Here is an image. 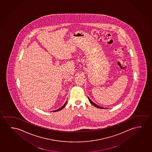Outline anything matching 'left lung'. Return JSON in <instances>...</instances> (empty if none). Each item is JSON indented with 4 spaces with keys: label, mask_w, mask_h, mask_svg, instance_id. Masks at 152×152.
Masks as SVG:
<instances>
[{
    "label": "left lung",
    "mask_w": 152,
    "mask_h": 152,
    "mask_svg": "<svg viewBox=\"0 0 152 152\" xmlns=\"http://www.w3.org/2000/svg\"><path fill=\"white\" fill-rule=\"evenodd\" d=\"M88 100L90 101V103H91V104L94 106L95 107H97V108H101V109H104V108H104V107H101L100 106H99V105H96V104H95L94 102H93L91 99H90V98L88 97Z\"/></svg>",
    "instance_id": "left-lung-1"
}]
</instances>
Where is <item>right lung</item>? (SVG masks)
I'll use <instances>...</instances> for the list:
<instances>
[{"instance_id":"obj_1","label":"right lung","mask_w":152,"mask_h":152,"mask_svg":"<svg viewBox=\"0 0 152 152\" xmlns=\"http://www.w3.org/2000/svg\"><path fill=\"white\" fill-rule=\"evenodd\" d=\"M66 102H67V101L66 102V103H64V105H63L62 106V107H60V108H59V109H57V110H54V111H53V112H56V111H60V110H62L64 108V107H65V106L66 105Z\"/></svg>"}]
</instances>
